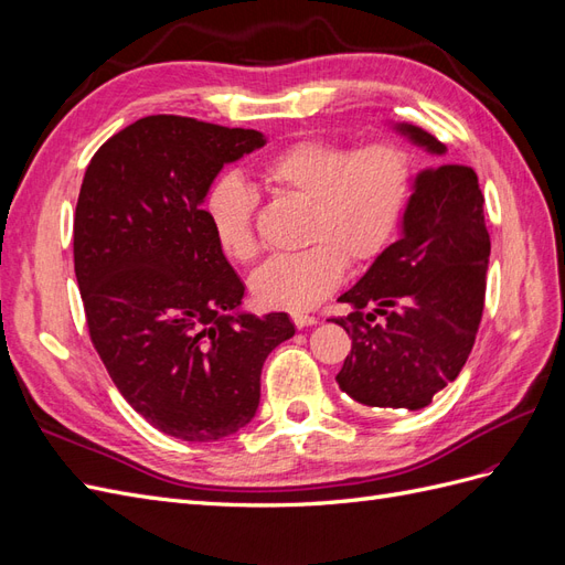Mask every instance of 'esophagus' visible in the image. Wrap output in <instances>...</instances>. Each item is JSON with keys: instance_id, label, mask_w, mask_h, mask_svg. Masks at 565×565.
<instances>
[{"instance_id": "obj_1", "label": "esophagus", "mask_w": 565, "mask_h": 565, "mask_svg": "<svg viewBox=\"0 0 565 565\" xmlns=\"http://www.w3.org/2000/svg\"><path fill=\"white\" fill-rule=\"evenodd\" d=\"M292 322L297 324L299 330H303V328H311V324H318L320 320H318L316 316H306V313H292Z\"/></svg>"}]
</instances>
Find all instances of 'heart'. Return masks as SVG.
I'll list each match as a JSON object with an SVG mask.
<instances>
[{
    "label": "heart",
    "mask_w": 565,
    "mask_h": 565,
    "mask_svg": "<svg viewBox=\"0 0 565 565\" xmlns=\"http://www.w3.org/2000/svg\"><path fill=\"white\" fill-rule=\"evenodd\" d=\"M266 188L309 202L303 243L297 254L270 259L252 278L264 306L309 311L330 297L347 264H367L386 249L398 231L413 188V164L396 141L349 148L330 139H301L285 146L259 167ZM256 198L237 177H221L204 198L221 254L249 264L259 254L254 235Z\"/></svg>",
    "instance_id": "b5f03b06"
}]
</instances>
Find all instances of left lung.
<instances>
[{"mask_svg":"<svg viewBox=\"0 0 565 565\" xmlns=\"http://www.w3.org/2000/svg\"><path fill=\"white\" fill-rule=\"evenodd\" d=\"M398 129L436 156L446 152L429 131ZM483 202L471 167L440 164L415 179L403 235L339 297L353 311L332 318L351 337L337 382L353 401L419 409L457 380L486 301L490 235Z\"/></svg>","mask_w":565,"mask_h":565,"instance_id":"left-lung-1","label":"left lung"}]
</instances>
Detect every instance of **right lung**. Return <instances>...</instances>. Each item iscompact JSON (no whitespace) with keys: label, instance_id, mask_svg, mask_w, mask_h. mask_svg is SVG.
Masks as SVG:
<instances>
[{"label":"right lung","instance_id":"1","mask_svg":"<svg viewBox=\"0 0 565 565\" xmlns=\"http://www.w3.org/2000/svg\"><path fill=\"white\" fill-rule=\"evenodd\" d=\"M259 131L150 115L96 150L75 210V276L92 344L125 401L167 436L207 443L254 417L287 313H237L245 285L202 202Z\"/></svg>","mask_w":565,"mask_h":565}]
</instances>
